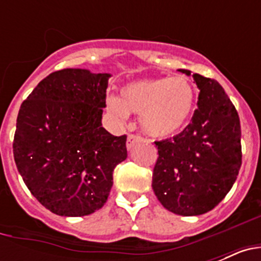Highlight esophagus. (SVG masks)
<instances>
[{
    "mask_svg": "<svg viewBox=\"0 0 261 261\" xmlns=\"http://www.w3.org/2000/svg\"><path fill=\"white\" fill-rule=\"evenodd\" d=\"M141 141H142V137H140V136L129 135L128 140H126V149L130 150L136 144H138V142H141Z\"/></svg>",
    "mask_w": 261,
    "mask_h": 261,
    "instance_id": "1",
    "label": "esophagus"
}]
</instances>
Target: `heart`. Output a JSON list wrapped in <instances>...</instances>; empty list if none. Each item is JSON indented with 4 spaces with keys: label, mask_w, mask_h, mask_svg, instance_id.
<instances>
[{
    "label": "heart",
    "mask_w": 261,
    "mask_h": 261,
    "mask_svg": "<svg viewBox=\"0 0 261 261\" xmlns=\"http://www.w3.org/2000/svg\"><path fill=\"white\" fill-rule=\"evenodd\" d=\"M196 105V90L184 75L129 82L120 98L107 99V110L119 119L140 115V126L153 138H167L187 125Z\"/></svg>",
    "instance_id": "b5f03b06"
}]
</instances>
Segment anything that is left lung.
<instances>
[{"label":"left lung","instance_id":"obj_1","mask_svg":"<svg viewBox=\"0 0 261 261\" xmlns=\"http://www.w3.org/2000/svg\"><path fill=\"white\" fill-rule=\"evenodd\" d=\"M191 75V70L179 69ZM200 90L191 123L175 137L155 141L153 191L167 211L200 216L231 190L242 165L241 121L217 81L192 74Z\"/></svg>","mask_w":261,"mask_h":261}]
</instances>
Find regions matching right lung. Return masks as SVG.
Instances as JSON below:
<instances>
[{
	"instance_id": "right-lung-1",
	"label": "right lung",
	"mask_w": 261,
	"mask_h": 261,
	"mask_svg": "<svg viewBox=\"0 0 261 261\" xmlns=\"http://www.w3.org/2000/svg\"><path fill=\"white\" fill-rule=\"evenodd\" d=\"M108 73L53 71L22 103L13 153L30 192L57 216L82 217L106 204L126 136L102 126Z\"/></svg>"
}]
</instances>
